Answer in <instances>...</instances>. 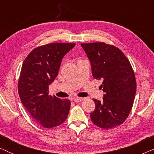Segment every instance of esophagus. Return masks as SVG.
<instances>
[{"label": "esophagus", "mask_w": 154, "mask_h": 154, "mask_svg": "<svg viewBox=\"0 0 154 154\" xmlns=\"http://www.w3.org/2000/svg\"><path fill=\"white\" fill-rule=\"evenodd\" d=\"M73 100L75 102H82V101L84 100V98H81V97H74L73 99Z\"/></svg>", "instance_id": "1"}]
</instances>
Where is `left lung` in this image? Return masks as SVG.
<instances>
[{"label":"left lung","mask_w":154,"mask_h":154,"mask_svg":"<svg viewBox=\"0 0 154 154\" xmlns=\"http://www.w3.org/2000/svg\"><path fill=\"white\" fill-rule=\"evenodd\" d=\"M95 79L103 81L102 101L93 99L90 119L98 127L109 129L127 119L135 97L137 83L131 64L119 48L102 42L81 44Z\"/></svg>","instance_id":"left-lung-1"}]
</instances>
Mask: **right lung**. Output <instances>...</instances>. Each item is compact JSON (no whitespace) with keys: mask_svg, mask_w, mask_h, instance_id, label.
<instances>
[{"mask_svg":"<svg viewBox=\"0 0 154 154\" xmlns=\"http://www.w3.org/2000/svg\"><path fill=\"white\" fill-rule=\"evenodd\" d=\"M75 43H54L33 49L23 62L18 82L21 102L37 123L52 128L64 123L71 102L49 94V85L57 76L62 58Z\"/></svg>","mask_w":154,"mask_h":154,"instance_id":"obj_1","label":"right lung"}]
</instances>
